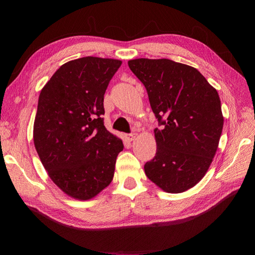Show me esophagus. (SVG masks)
<instances>
[{"label": "esophagus", "mask_w": 255, "mask_h": 255, "mask_svg": "<svg viewBox=\"0 0 255 255\" xmlns=\"http://www.w3.org/2000/svg\"><path fill=\"white\" fill-rule=\"evenodd\" d=\"M137 133H132V134H128V135H127L126 136V138H127V140H128V141H133V140H135V138L137 137Z\"/></svg>", "instance_id": "34e87169"}]
</instances>
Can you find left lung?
Segmentation results:
<instances>
[{"label":"left lung","mask_w":255,"mask_h":255,"mask_svg":"<svg viewBox=\"0 0 255 255\" xmlns=\"http://www.w3.org/2000/svg\"><path fill=\"white\" fill-rule=\"evenodd\" d=\"M128 67L146 89L161 129L144 172L166 192L194 187L210 168L223 128L217 90L196 68L173 60L137 58Z\"/></svg>","instance_id":"obj_1"}]
</instances>
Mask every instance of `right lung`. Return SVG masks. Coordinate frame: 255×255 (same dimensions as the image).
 Wrapping results in <instances>:
<instances>
[{
	"instance_id": "add662e5",
	"label": "right lung",
	"mask_w": 255,
	"mask_h": 255,
	"mask_svg": "<svg viewBox=\"0 0 255 255\" xmlns=\"http://www.w3.org/2000/svg\"><path fill=\"white\" fill-rule=\"evenodd\" d=\"M122 61L94 56L64 64L42 88L34 144L51 180L66 195L89 200L111 184L120 138L104 127V94Z\"/></svg>"
}]
</instances>
